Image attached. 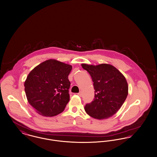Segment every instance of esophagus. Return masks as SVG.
I'll return each instance as SVG.
<instances>
[{"mask_svg": "<svg viewBox=\"0 0 157 157\" xmlns=\"http://www.w3.org/2000/svg\"><path fill=\"white\" fill-rule=\"evenodd\" d=\"M77 94H78L79 96H80V97H82V93L81 91H80Z\"/></svg>", "mask_w": 157, "mask_h": 157, "instance_id": "1", "label": "esophagus"}]
</instances>
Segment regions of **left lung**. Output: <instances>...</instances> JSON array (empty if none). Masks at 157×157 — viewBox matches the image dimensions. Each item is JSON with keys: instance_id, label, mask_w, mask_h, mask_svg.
I'll return each mask as SVG.
<instances>
[{"instance_id": "obj_1", "label": "left lung", "mask_w": 157, "mask_h": 157, "mask_svg": "<svg viewBox=\"0 0 157 157\" xmlns=\"http://www.w3.org/2000/svg\"><path fill=\"white\" fill-rule=\"evenodd\" d=\"M82 66L90 75L95 90L94 98L85 105V111L97 119L114 115L128 94V86L124 75L115 67L107 64L98 66L82 64Z\"/></svg>"}]
</instances>
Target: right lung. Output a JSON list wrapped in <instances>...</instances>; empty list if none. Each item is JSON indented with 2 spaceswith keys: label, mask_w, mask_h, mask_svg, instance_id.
Masks as SVG:
<instances>
[{
  "label": "right lung",
  "mask_w": 157,
  "mask_h": 157,
  "mask_svg": "<svg viewBox=\"0 0 157 157\" xmlns=\"http://www.w3.org/2000/svg\"><path fill=\"white\" fill-rule=\"evenodd\" d=\"M72 66L56 59H48L35 67L25 82L29 103L41 115H57L70 100V82L68 76Z\"/></svg>",
  "instance_id": "1"
}]
</instances>
